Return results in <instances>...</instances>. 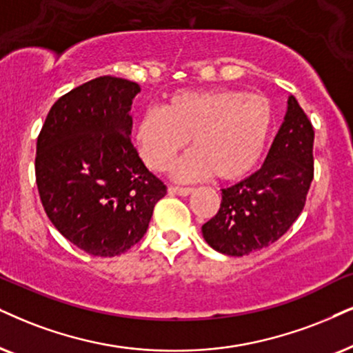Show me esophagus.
I'll return each mask as SVG.
<instances>
[{
	"instance_id": "obj_1",
	"label": "esophagus",
	"mask_w": 353,
	"mask_h": 353,
	"mask_svg": "<svg viewBox=\"0 0 353 353\" xmlns=\"http://www.w3.org/2000/svg\"><path fill=\"white\" fill-rule=\"evenodd\" d=\"M192 190H194V189H190V187H179V185L169 187V192H172V194H176V195H182V197H185V195L192 194Z\"/></svg>"
}]
</instances>
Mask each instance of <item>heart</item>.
<instances>
[{
  "label": "heart",
  "instance_id": "1",
  "mask_svg": "<svg viewBox=\"0 0 353 353\" xmlns=\"http://www.w3.org/2000/svg\"><path fill=\"white\" fill-rule=\"evenodd\" d=\"M274 125L272 101L243 89L182 91L166 109L151 107L137 128V143L146 166L163 171L192 138L194 150L172 166L181 181L215 172L223 181L246 176L257 166Z\"/></svg>",
  "mask_w": 353,
  "mask_h": 353
}]
</instances>
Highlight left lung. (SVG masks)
Masks as SVG:
<instances>
[{
    "instance_id": "8db88e82",
    "label": "left lung",
    "mask_w": 353,
    "mask_h": 353,
    "mask_svg": "<svg viewBox=\"0 0 353 353\" xmlns=\"http://www.w3.org/2000/svg\"><path fill=\"white\" fill-rule=\"evenodd\" d=\"M314 128L293 96L264 164L221 190L220 210L203 238L226 256H248L279 241L296 221L314 177Z\"/></svg>"
}]
</instances>
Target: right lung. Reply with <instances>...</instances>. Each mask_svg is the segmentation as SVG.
Here are the masks:
<instances>
[{
  "mask_svg": "<svg viewBox=\"0 0 353 353\" xmlns=\"http://www.w3.org/2000/svg\"><path fill=\"white\" fill-rule=\"evenodd\" d=\"M138 92L128 79H91L52 105L39 133L35 181L43 210L91 256L114 257L135 246L168 192L128 138Z\"/></svg>",
  "mask_w": 353,
  "mask_h": 353,
  "instance_id": "obj_1",
  "label": "right lung"
}]
</instances>
